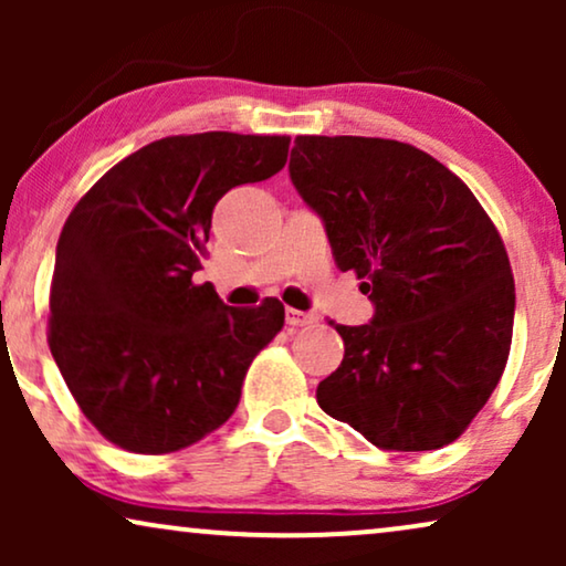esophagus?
Listing matches in <instances>:
<instances>
[{
  "instance_id": "34e87169",
  "label": "esophagus",
  "mask_w": 566,
  "mask_h": 566,
  "mask_svg": "<svg viewBox=\"0 0 566 566\" xmlns=\"http://www.w3.org/2000/svg\"><path fill=\"white\" fill-rule=\"evenodd\" d=\"M285 322H289V327H306V324L316 322V316L298 312V308H289V312H285Z\"/></svg>"
}]
</instances>
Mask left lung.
Here are the masks:
<instances>
[{"instance_id":"8db88e82","label":"left lung","mask_w":566,"mask_h":566,"mask_svg":"<svg viewBox=\"0 0 566 566\" xmlns=\"http://www.w3.org/2000/svg\"><path fill=\"white\" fill-rule=\"evenodd\" d=\"M291 180L322 216L332 258L376 314L335 324L345 358L316 401L384 451L453 443L492 397L513 343L502 237L461 177L412 144L296 136Z\"/></svg>"}]
</instances>
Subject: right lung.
I'll list each match as a JSON object with an SVG mask.
<instances>
[{"mask_svg":"<svg viewBox=\"0 0 566 566\" xmlns=\"http://www.w3.org/2000/svg\"><path fill=\"white\" fill-rule=\"evenodd\" d=\"M289 136H167L118 161L61 229L49 345L84 417L130 453L182 451L234 415L247 368L283 329L265 298L192 283L213 206L281 172Z\"/></svg>","mask_w":566,"mask_h":566,"instance_id":"1","label":"right lung"}]
</instances>
